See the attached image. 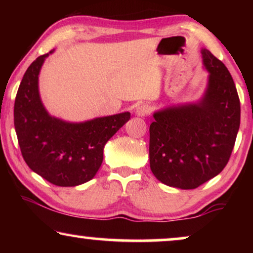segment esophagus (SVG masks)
Returning a JSON list of instances; mask_svg holds the SVG:
<instances>
[{
  "label": "esophagus",
  "mask_w": 253,
  "mask_h": 253,
  "mask_svg": "<svg viewBox=\"0 0 253 253\" xmlns=\"http://www.w3.org/2000/svg\"><path fill=\"white\" fill-rule=\"evenodd\" d=\"M151 110H152V109H151L150 106L146 105V103H141V105H139V106L137 107L134 112H136V115H137V116L144 117V116L150 115Z\"/></svg>",
  "instance_id": "1"
}]
</instances>
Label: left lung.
Listing matches in <instances>:
<instances>
[{
	"instance_id": "obj_1",
	"label": "left lung",
	"mask_w": 253,
	"mask_h": 253,
	"mask_svg": "<svg viewBox=\"0 0 253 253\" xmlns=\"http://www.w3.org/2000/svg\"><path fill=\"white\" fill-rule=\"evenodd\" d=\"M209 71L198 101L166 107L150 126V166L168 186L196 189L215 177L229 161L240 129L241 105L236 86L222 62L202 49Z\"/></svg>"
}]
</instances>
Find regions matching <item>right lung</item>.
Instances as JSON below:
<instances>
[{"label": "right lung", "instance_id": "obj_1", "mask_svg": "<svg viewBox=\"0 0 253 253\" xmlns=\"http://www.w3.org/2000/svg\"><path fill=\"white\" fill-rule=\"evenodd\" d=\"M54 50L27 68L15 100V129L27 166L57 186H77L94 177L107 141L130 120V113L67 122L49 115L41 101L39 74Z\"/></svg>", "mask_w": 253, "mask_h": 253}]
</instances>
